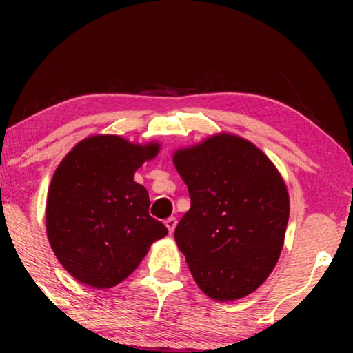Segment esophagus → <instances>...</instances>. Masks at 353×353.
I'll return each instance as SVG.
<instances>
[{"label": "esophagus", "instance_id": "esophagus-1", "mask_svg": "<svg viewBox=\"0 0 353 353\" xmlns=\"http://www.w3.org/2000/svg\"><path fill=\"white\" fill-rule=\"evenodd\" d=\"M165 226L168 230V233H173L175 231V226H176V219L175 216H170V219L165 220Z\"/></svg>", "mask_w": 353, "mask_h": 353}]
</instances>
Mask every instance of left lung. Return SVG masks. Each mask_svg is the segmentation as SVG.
<instances>
[{"label":"left lung","instance_id":"8db88e82","mask_svg":"<svg viewBox=\"0 0 353 353\" xmlns=\"http://www.w3.org/2000/svg\"><path fill=\"white\" fill-rule=\"evenodd\" d=\"M172 159L191 197L175 241L196 284L220 302L249 296L281 255L291 209L284 178L262 149L226 132Z\"/></svg>","mask_w":353,"mask_h":353}]
</instances>
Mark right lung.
I'll list each match as a JSON object with an SVG mask.
<instances>
[{"label":"right lung","mask_w":353,"mask_h":353,"mask_svg":"<svg viewBox=\"0 0 353 353\" xmlns=\"http://www.w3.org/2000/svg\"><path fill=\"white\" fill-rule=\"evenodd\" d=\"M161 143H132L91 134L67 152L51 178L46 234L52 252L77 281L117 286L168 230L149 215L146 188L134 172L152 161Z\"/></svg>","instance_id":"add662e5"}]
</instances>
